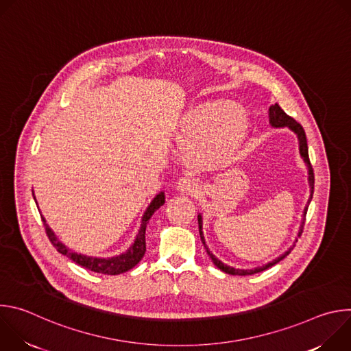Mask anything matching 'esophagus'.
I'll list each match as a JSON object with an SVG mask.
<instances>
[{"mask_svg": "<svg viewBox=\"0 0 351 351\" xmlns=\"http://www.w3.org/2000/svg\"><path fill=\"white\" fill-rule=\"evenodd\" d=\"M178 190L182 191V193H186V194H191L194 193L195 190V183L190 179V178H182L179 182H178Z\"/></svg>", "mask_w": 351, "mask_h": 351, "instance_id": "esophagus-1", "label": "esophagus"}]
</instances>
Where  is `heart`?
I'll list each match as a JSON object with an SVG mask.
<instances>
[{
	"instance_id": "1",
	"label": "heart",
	"mask_w": 351,
	"mask_h": 351,
	"mask_svg": "<svg viewBox=\"0 0 351 351\" xmlns=\"http://www.w3.org/2000/svg\"><path fill=\"white\" fill-rule=\"evenodd\" d=\"M189 160L202 168L226 165L243 145L248 123L245 115L229 101H215L189 110L180 119Z\"/></svg>"
}]
</instances>
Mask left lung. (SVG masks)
<instances>
[{"mask_svg": "<svg viewBox=\"0 0 351 351\" xmlns=\"http://www.w3.org/2000/svg\"><path fill=\"white\" fill-rule=\"evenodd\" d=\"M269 122H271V125H272V126H275V128H285V126H286V128H289V129H290V130H293V132L297 134V137H298V143H300V154H302V157H303L304 162H306V164H307V167H308V182H310V187H311V195H310V199H308V204H310L311 198H313V193H314V182H315V179H314V169H313V165H311V162H310V157H308V145H307L306 132H304V129H303V126H302V125H300L298 122H295L291 117H289V115H287V114H286V112L279 107V104H278V103H275V104H274V106H271V108H269ZM308 204H307V207H306V210H304V221H303L302 228H300L298 237L302 236L303 229H304V223H306V214H307V210H308ZM202 223H203V221H202V215H198L199 237H202V241H203L204 247L207 248V245H206V240H204V236H203V232H202ZM291 250H293V247L289 250V252H286L283 256H280V257H278L276 260H274L272 263H269V264H267V265H263V267H258V268H254V269H236V268L228 267V265H225L222 261H219L214 254H211L208 248H207V253H208V256L211 257L213 263H214V264H215L221 271H223L225 274L245 276V275H254V274L263 272V271H265V269H268V268L274 267L275 264H278L279 261H282L286 256H289Z\"/></svg>", "mask_w": 351, "mask_h": 351, "instance_id": "1", "label": "left lung"}]
</instances>
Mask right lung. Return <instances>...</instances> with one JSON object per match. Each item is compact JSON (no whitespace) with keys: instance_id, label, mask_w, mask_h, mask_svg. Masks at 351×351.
<instances>
[{"instance_id":"obj_1","label":"right lung","mask_w":351,"mask_h":351,"mask_svg":"<svg viewBox=\"0 0 351 351\" xmlns=\"http://www.w3.org/2000/svg\"><path fill=\"white\" fill-rule=\"evenodd\" d=\"M164 203H165V195H164V193H160L153 199V203L148 206L145 214L143 215L141 228L138 230V234H137L133 245L128 250L126 253H123L118 257H112V258H94V257H86V256L69 252V250L61 241L57 240L53 230L49 229L48 225L45 223V219L43 218V215H41V219L44 222L47 237L49 239V241H51V244L57 248L58 253H61L62 256H66L69 260H72L73 263H76L77 265L88 269V271H93V272H97V274H104V275H119V274H123V272L132 269L134 265H137L141 261V258L145 253V228H147V223H148L149 218L153 217V214L161 206H164Z\"/></svg>"}]
</instances>
